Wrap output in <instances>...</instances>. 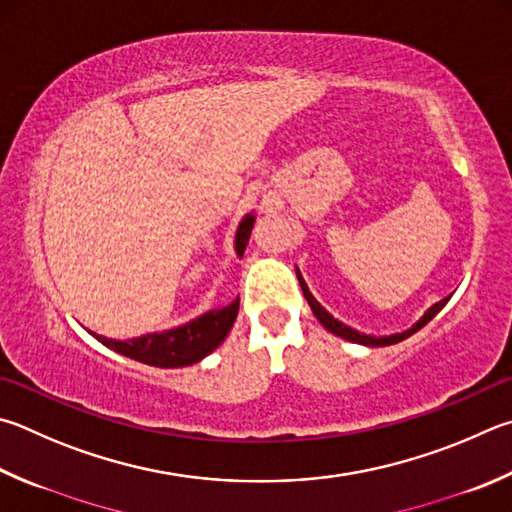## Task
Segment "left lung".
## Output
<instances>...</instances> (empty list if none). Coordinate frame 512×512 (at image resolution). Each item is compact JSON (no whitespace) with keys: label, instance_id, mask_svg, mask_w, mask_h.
Masks as SVG:
<instances>
[{"label":"left lung","instance_id":"1","mask_svg":"<svg viewBox=\"0 0 512 512\" xmlns=\"http://www.w3.org/2000/svg\"><path fill=\"white\" fill-rule=\"evenodd\" d=\"M297 280H300V286H302V293H304V297H306V302H309V306L313 309V315L315 318L320 320V324L324 329H329L331 333H336V336H340V338H345V340H351V342H358V345H367V347H387V345H396V342H401V340H405V338H410L412 333H416L418 329L421 327H425L427 322H430L436 313H439L445 304H448V297H443L441 302H436L432 309H427L425 311V315L421 320H418L412 329H407V331H403V333H394V336H385V338H376V336H365V333H358L356 329H349L347 324H342V322H338L336 318H333V315L329 313V311H324L322 306H320V302L315 300V297L309 293V288H306V284H304V280L300 277V273H297Z\"/></svg>","mask_w":512,"mask_h":512}]
</instances>
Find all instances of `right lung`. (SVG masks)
Listing matches in <instances>:
<instances>
[{"instance_id":"add662e5","label":"right lung","mask_w":512,"mask_h":512,"mask_svg":"<svg viewBox=\"0 0 512 512\" xmlns=\"http://www.w3.org/2000/svg\"><path fill=\"white\" fill-rule=\"evenodd\" d=\"M255 217L248 215L241 221L235 237V250L241 257L246 250V244L250 239V230H253ZM239 313V300L230 302L224 309L208 311L201 318L183 324L179 329H170L163 333H150V336L134 338V340H107L94 336L102 342V345L123 353L127 358H134L138 362H147L154 367H185L194 365L201 358H206L210 351H215L221 342L226 340L228 331L232 327Z\"/></svg>"}]
</instances>
